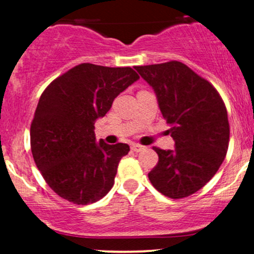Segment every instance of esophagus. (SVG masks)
Wrapping results in <instances>:
<instances>
[{
    "mask_svg": "<svg viewBox=\"0 0 254 254\" xmlns=\"http://www.w3.org/2000/svg\"><path fill=\"white\" fill-rule=\"evenodd\" d=\"M131 149H132L133 151H136V153H138V151H142L144 149L143 145L141 144H137V143H133L132 145H131Z\"/></svg>",
    "mask_w": 254,
    "mask_h": 254,
    "instance_id": "obj_1",
    "label": "esophagus"
}]
</instances>
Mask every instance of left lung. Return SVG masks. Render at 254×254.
I'll return each instance as SVG.
<instances>
[{"mask_svg":"<svg viewBox=\"0 0 254 254\" xmlns=\"http://www.w3.org/2000/svg\"><path fill=\"white\" fill-rule=\"evenodd\" d=\"M155 92L176 142L173 150L154 148L159 162L148 173L165 196L178 199L203 188L222 165L229 143V123L222 99L211 83L182 62L136 66Z\"/></svg>","mask_w":254,"mask_h":254,"instance_id":"1","label":"left lung"}]
</instances>
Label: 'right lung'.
Wrapping results in <instances>:
<instances>
[{
	"label": "right lung",
	"mask_w": 254,
	"mask_h": 254,
	"mask_svg": "<svg viewBox=\"0 0 254 254\" xmlns=\"http://www.w3.org/2000/svg\"><path fill=\"white\" fill-rule=\"evenodd\" d=\"M138 78L129 66L82 63L44 90L31 124V150L38 170L58 196L86 205L112 189L119 161L130 147L97 142L94 123Z\"/></svg>",
	"instance_id": "obj_1"
}]
</instances>
